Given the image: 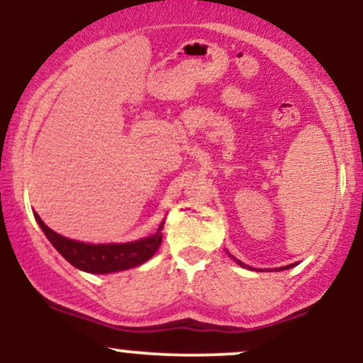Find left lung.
Wrapping results in <instances>:
<instances>
[{"instance_id": "8db88e82", "label": "left lung", "mask_w": 363, "mask_h": 363, "mask_svg": "<svg viewBox=\"0 0 363 363\" xmlns=\"http://www.w3.org/2000/svg\"><path fill=\"white\" fill-rule=\"evenodd\" d=\"M234 260H236V258H234ZM238 264H240L241 267H246L245 264H241L240 260H236ZM291 267H294V264H291V265H286V267H279V269H276V272H279V270H286V269H291ZM248 269H252V267H248Z\"/></svg>"}]
</instances>
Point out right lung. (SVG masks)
Masks as SVG:
<instances>
[{"label": "right lung", "mask_w": 363, "mask_h": 363, "mask_svg": "<svg viewBox=\"0 0 363 363\" xmlns=\"http://www.w3.org/2000/svg\"><path fill=\"white\" fill-rule=\"evenodd\" d=\"M34 217L57 252L75 269L89 274H110L133 269L148 262L162 245L163 222L153 236L145 240L122 242V245H87L60 236L41 220L38 213H34Z\"/></svg>", "instance_id": "obj_1"}]
</instances>
